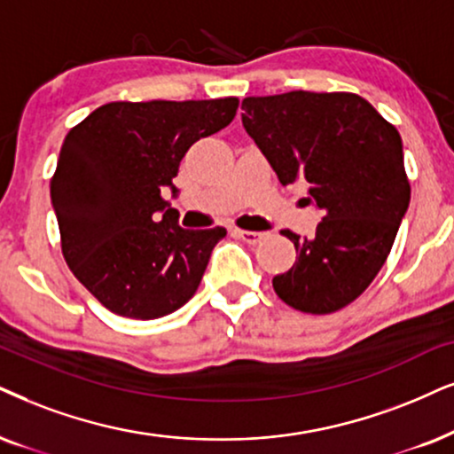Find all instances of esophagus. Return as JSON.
<instances>
[{
    "instance_id": "1",
    "label": "esophagus",
    "mask_w": 454,
    "mask_h": 454,
    "mask_svg": "<svg viewBox=\"0 0 454 454\" xmlns=\"http://www.w3.org/2000/svg\"><path fill=\"white\" fill-rule=\"evenodd\" d=\"M232 234L234 237H239V239H243L245 243H249V245H255V243H260V240L263 239V232H251V231H239V228H234L232 231Z\"/></svg>"
}]
</instances>
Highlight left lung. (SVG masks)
<instances>
[{"label": "left lung", "mask_w": 454, "mask_h": 454, "mask_svg": "<svg viewBox=\"0 0 454 454\" xmlns=\"http://www.w3.org/2000/svg\"><path fill=\"white\" fill-rule=\"evenodd\" d=\"M243 128L280 184L303 177V200L323 211L312 239L283 231L297 260L272 278L274 291L300 312L346 308L386 263L409 209L398 129L358 94L301 90L245 98Z\"/></svg>", "instance_id": "left-lung-1"}]
</instances>
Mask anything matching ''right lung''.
<instances>
[{
  "mask_svg": "<svg viewBox=\"0 0 454 454\" xmlns=\"http://www.w3.org/2000/svg\"><path fill=\"white\" fill-rule=\"evenodd\" d=\"M239 98L108 102L62 142L50 182L62 255L102 306L168 317L197 294L226 228L186 231L160 197L188 148L226 128Z\"/></svg>",
  "mask_w": 454,
  "mask_h": 454,
  "instance_id": "1",
  "label": "right lung"
}]
</instances>
